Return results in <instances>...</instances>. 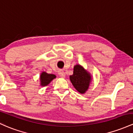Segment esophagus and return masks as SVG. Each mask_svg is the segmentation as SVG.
<instances>
[{"mask_svg":"<svg viewBox=\"0 0 133 133\" xmlns=\"http://www.w3.org/2000/svg\"><path fill=\"white\" fill-rule=\"evenodd\" d=\"M59 75L61 77V78H65V72H64L63 71H59Z\"/></svg>","mask_w":133,"mask_h":133,"instance_id":"esophagus-1","label":"esophagus"}]
</instances>
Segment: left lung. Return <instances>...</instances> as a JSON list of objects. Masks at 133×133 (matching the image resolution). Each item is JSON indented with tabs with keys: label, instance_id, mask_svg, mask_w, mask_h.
<instances>
[{
	"label": "left lung",
	"instance_id": "left-lung-1",
	"mask_svg": "<svg viewBox=\"0 0 133 133\" xmlns=\"http://www.w3.org/2000/svg\"><path fill=\"white\" fill-rule=\"evenodd\" d=\"M69 78L76 90L81 94L88 90L91 81L90 74L79 64L74 65L73 74L70 76Z\"/></svg>",
	"mask_w": 133,
	"mask_h": 133
}]
</instances>
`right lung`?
<instances>
[{
	"mask_svg": "<svg viewBox=\"0 0 133 133\" xmlns=\"http://www.w3.org/2000/svg\"><path fill=\"white\" fill-rule=\"evenodd\" d=\"M56 78V76L53 74H48L46 72H42L40 75V85L46 87L54 79Z\"/></svg>",
	"mask_w": 133,
	"mask_h": 133,
	"instance_id": "right-lung-1",
	"label": "right lung"
}]
</instances>
